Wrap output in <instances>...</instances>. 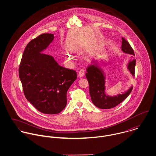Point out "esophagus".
Returning <instances> with one entry per match:
<instances>
[{
  "mask_svg": "<svg viewBox=\"0 0 156 156\" xmlns=\"http://www.w3.org/2000/svg\"><path fill=\"white\" fill-rule=\"evenodd\" d=\"M85 76V71L83 69H81L79 72V74H78V76L80 77H82Z\"/></svg>",
  "mask_w": 156,
  "mask_h": 156,
  "instance_id": "34e87169",
  "label": "esophagus"
}]
</instances>
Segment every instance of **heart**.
Wrapping results in <instances>:
<instances>
[{
	"instance_id": "obj_1",
	"label": "heart",
	"mask_w": 156,
	"mask_h": 156,
	"mask_svg": "<svg viewBox=\"0 0 156 156\" xmlns=\"http://www.w3.org/2000/svg\"><path fill=\"white\" fill-rule=\"evenodd\" d=\"M65 55H66V58L67 59V60H71V59H73V56H72V55H71L69 53L66 52Z\"/></svg>"
}]
</instances>
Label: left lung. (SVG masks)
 <instances>
[{
  "mask_svg": "<svg viewBox=\"0 0 156 156\" xmlns=\"http://www.w3.org/2000/svg\"><path fill=\"white\" fill-rule=\"evenodd\" d=\"M121 50L123 53L134 56L133 48L124 38H122ZM91 63L87 68L86 77L89 83V94L93 104L102 109L115 108L129 95L133 89V85L121 94L113 96L108 95L106 92V76L102 68L106 66V63L103 59L94 61ZM135 66L136 60L133 56H132L127 65V68L133 77L134 76Z\"/></svg>",
  "mask_w": 156,
  "mask_h": 156,
  "instance_id": "obj_1",
  "label": "left lung"
}]
</instances>
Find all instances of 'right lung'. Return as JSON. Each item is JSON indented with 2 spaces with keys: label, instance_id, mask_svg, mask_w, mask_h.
<instances>
[{
  "label": "right lung",
  "instance_id": "obj_1",
  "mask_svg": "<svg viewBox=\"0 0 156 156\" xmlns=\"http://www.w3.org/2000/svg\"><path fill=\"white\" fill-rule=\"evenodd\" d=\"M55 38L43 34L26 45L19 67V77L26 99L38 111L57 114L67 105V90L77 73L59 66L50 55L43 53Z\"/></svg>",
  "mask_w": 156,
  "mask_h": 156
}]
</instances>
